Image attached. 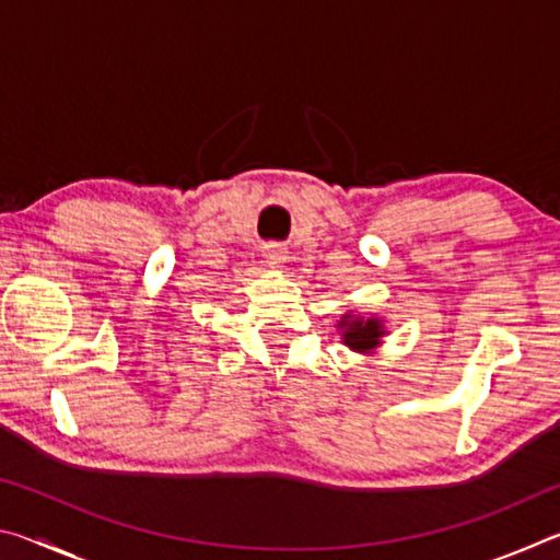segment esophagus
<instances>
[{
  "instance_id": "1",
  "label": "esophagus",
  "mask_w": 560,
  "mask_h": 560,
  "mask_svg": "<svg viewBox=\"0 0 560 560\" xmlns=\"http://www.w3.org/2000/svg\"><path fill=\"white\" fill-rule=\"evenodd\" d=\"M264 259H267L269 267H279L287 259V249L281 244H267L264 246Z\"/></svg>"
}]
</instances>
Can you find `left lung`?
<instances>
[{
    "instance_id": "1",
    "label": "left lung",
    "mask_w": 560,
    "mask_h": 560,
    "mask_svg": "<svg viewBox=\"0 0 560 560\" xmlns=\"http://www.w3.org/2000/svg\"><path fill=\"white\" fill-rule=\"evenodd\" d=\"M340 326H346V334L343 340L346 346L355 348V350H368L377 343V338L383 336V328H381V320L377 318H353V316H346V320H340Z\"/></svg>"
}]
</instances>
